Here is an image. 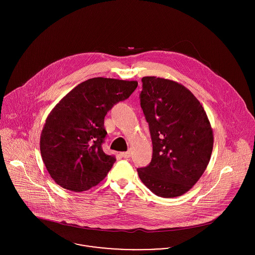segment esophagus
<instances>
[{
    "instance_id": "1",
    "label": "esophagus",
    "mask_w": 255,
    "mask_h": 255,
    "mask_svg": "<svg viewBox=\"0 0 255 255\" xmlns=\"http://www.w3.org/2000/svg\"><path fill=\"white\" fill-rule=\"evenodd\" d=\"M130 155H131V153H130V151H129V150H128V151H127V152H122V153H121V156H122L123 158H126V159L129 158V157H130Z\"/></svg>"
}]
</instances>
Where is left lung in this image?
I'll list each match as a JSON object with an SVG mask.
<instances>
[{"instance_id": "left-lung-1", "label": "left lung", "mask_w": 255, "mask_h": 255, "mask_svg": "<svg viewBox=\"0 0 255 255\" xmlns=\"http://www.w3.org/2000/svg\"><path fill=\"white\" fill-rule=\"evenodd\" d=\"M140 105L153 144L151 163L137 169L141 182L164 198L181 196L203 175L213 150L210 122L197 98L182 84L144 76Z\"/></svg>"}]
</instances>
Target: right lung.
Instances as JSON below:
<instances>
[{
  "label": "right lung",
  "instance_id": "right-lung-1",
  "mask_svg": "<svg viewBox=\"0 0 255 255\" xmlns=\"http://www.w3.org/2000/svg\"><path fill=\"white\" fill-rule=\"evenodd\" d=\"M137 84L135 80L90 78L52 109L41 132L40 151L56 183L81 192L106 178L116 157L102 150L107 134L104 118L116 103L128 98Z\"/></svg>",
  "mask_w": 255,
  "mask_h": 255
}]
</instances>
